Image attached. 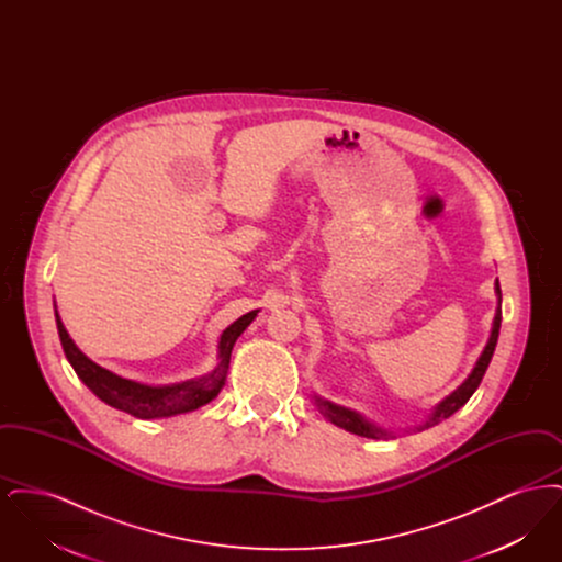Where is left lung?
<instances>
[{"instance_id":"8db88e82","label":"left lung","mask_w":562,"mask_h":562,"mask_svg":"<svg viewBox=\"0 0 562 562\" xmlns=\"http://www.w3.org/2000/svg\"><path fill=\"white\" fill-rule=\"evenodd\" d=\"M495 293H497V310H495V318H493V328H491V337H488V341H486V346L482 349L481 358L476 360V364H474V369H472V373L468 374V379L454 390L451 396H447L445 401L440 402V404H436L434 408H431V413L428 415V419L419 426L417 431H424V429L434 428V426H438L440 422H445V419H449L453 413H457L465 402L472 398V394L479 390V385H481L482 376L486 373V369H488V362H491V358H493V351H495V346H497V337H499V326H502V289H499V280L495 282ZM316 398V406H318V411H321L322 415L330 422V424H335V426H339V428L348 429L351 434H358V436H364V438H374V440H381V438H394V434L392 431H387V429L376 428L374 424L371 422H367L360 413H356V411H351V408H346V406H339V404H335V402L324 401V398H318V396H314Z\"/></svg>"}]
</instances>
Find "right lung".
<instances>
[{"mask_svg": "<svg viewBox=\"0 0 562 562\" xmlns=\"http://www.w3.org/2000/svg\"><path fill=\"white\" fill-rule=\"evenodd\" d=\"M259 310H252L248 314H244L241 318L229 324L218 339V364L214 367L213 373L183 381V383H172V385H145V383H136L131 379H124L120 374L111 373L108 369L99 367L97 362H92L88 356H83L78 346L74 344V339L69 337V333L65 330L63 321L56 312L54 305V318H56V328H58V337H60V346L65 349V356L69 360V364L74 367V371L78 373L81 381L86 383V387H90V392L101 398V401L124 411L128 415H133L136 419H160V417H172L179 413H189L195 411L204 404L213 401L218 396V392L225 385V376L229 369V358H232V349L236 346L238 337L246 330V326L257 318Z\"/></svg>", "mask_w": 562, "mask_h": 562, "instance_id": "right-lung-1", "label": "right lung"}]
</instances>
